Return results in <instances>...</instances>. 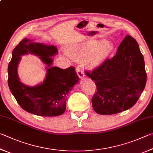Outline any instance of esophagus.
<instances>
[{"label":"esophagus","mask_w":153,"mask_h":153,"mask_svg":"<svg viewBox=\"0 0 153 153\" xmlns=\"http://www.w3.org/2000/svg\"><path fill=\"white\" fill-rule=\"evenodd\" d=\"M76 72H77V76H78V77H79V78H84V76H85V75H84V72H83L81 69H80L79 68H77V69H76Z\"/></svg>","instance_id":"1"}]
</instances>
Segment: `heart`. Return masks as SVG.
<instances>
[{
  "label": "heart",
  "mask_w": 153,
  "mask_h": 153,
  "mask_svg": "<svg viewBox=\"0 0 153 153\" xmlns=\"http://www.w3.org/2000/svg\"><path fill=\"white\" fill-rule=\"evenodd\" d=\"M68 51L74 59L84 60L88 69L98 67L114 50V43L105 39H90L72 43L68 46Z\"/></svg>",
  "instance_id": "1"
}]
</instances>
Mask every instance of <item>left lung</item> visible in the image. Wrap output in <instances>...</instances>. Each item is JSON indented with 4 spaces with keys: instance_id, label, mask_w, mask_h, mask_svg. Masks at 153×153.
<instances>
[{
    "instance_id": "left-lung-1",
    "label": "left lung",
    "mask_w": 153,
    "mask_h": 153,
    "mask_svg": "<svg viewBox=\"0 0 153 153\" xmlns=\"http://www.w3.org/2000/svg\"><path fill=\"white\" fill-rule=\"evenodd\" d=\"M86 75L95 81L97 92L91 103L99 114H114L132 108L143 93L146 82L143 55L138 43L127 35L116 54Z\"/></svg>"
}]
</instances>
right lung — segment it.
Segmentation results:
<instances>
[{
	"label": "right lung",
	"mask_w": 153,
	"mask_h": 153,
	"mask_svg": "<svg viewBox=\"0 0 153 153\" xmlns=\"http://www.w3.org/2000/svg\"><path fill=\"white\" fill-rule=\"evenodd\" d=\"M57 53L58 50L54 45L27 39L22 40L13 49L8 66V85L16 102L27 112L41 116H57L65 112L67 96L79 82V77L74 67L65 69L53 67L52 57ZM28 54L39 56L46 65V78L35 86L24 85L18 75L21 56Z\"/></svg>",
	"instance_id": "obj_1"
}]
</instances>
